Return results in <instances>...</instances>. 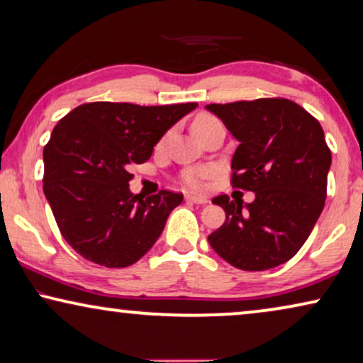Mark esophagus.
Returning a JSON list of instances; mask_svg holds the SVG:
<instances>
[{
  "label": "esophagus",
  "mask_w": 363,
  "mask_h": 363,
  "mask_svg": "<svg viewBox=\"0 0 363 363\" xmlns=\"http://www.w3.org/2000/svg\"><path fill=\"white\" fill-rule=\"evenodd\" d=\"M186 200L191 203H198V205H205V203H208V198L198 195H186Z\"/></svg>",
  "instance_id": "1"
}]
</instances>
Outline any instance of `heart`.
<instances>
[{
  "instance_id": "heart-1",
  "label": "heart",
  "mask_w": 363,
  "mask_h": 363,
  "mask_svg": "<svg viewBox=\"0 0 363 363\" xmlns=\"http://www.w3.org/2000/svg\"><path fill=\"white\" fill-rule=\"evenodd\" d=\"M213 122H218L215 117H211V116H200V117H196L195 122L191 123V130L195 132L196 128L210 125V123H213ZM205 175H206V173H190V175L186 177V183L190 186H195V188L201 186V177H205Z\"/></svg>"
}]
</instances>
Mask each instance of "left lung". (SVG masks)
Wrapping results in <instances>:
<instances>
[{
    "mask_svg": "<svg viewBox=\"0 0 363 363\" xmlns=\"http://www.w3.org/2000/svg\"><path fill=\"white\" fill-rule=\"evenodd\" d=\"M225 123L238 148L233 186L252 203L213 198L226 221L208 242L242 271H266L301 250L324 210L332 155L320 123L287 99H257L205 107Z\"/></svg>",
    "mask_w": 363,
    "mask_h": 363,
    "instance_id": "8db88e82",
    "label": "left lung"
}]
</instances>
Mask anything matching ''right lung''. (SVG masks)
<instances>
[{
    "instance_id": "obj_1",
    "label": "right lung",
    "mask_w": 363,
    "mask_h": 363,
    "mask_svg": "<svg viewBox=\"0 0 363 363\" xmlns=\"http://www.w3.org/2000/svg\"><path fill=\"white\" fill-rule=\"evenodd\" d=\"M196 107L91 102L57 122L43 152V190L74 251L96 264L127 267L155 245L183 195H133L128 168L147 162L160 138Z\"/></svg>"
}]
</instances>
